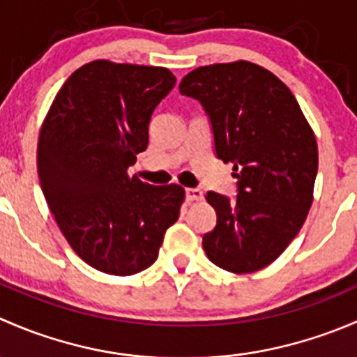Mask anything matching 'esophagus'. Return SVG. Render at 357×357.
<instances>
[{
  "mask_svg": "<svg viewBox=\"0 0 357 357\" xmlns=\"http://www.w3.org/2000/svg\"><path fill=\"white\" fill-rule=\"evenodd\" d=\"M185 195H186V202H197L204 199V192L199 188H188L185 192Z\"/></svg>",
  "mask_w": 357,
  "mask_h": 357,
  "instance_id": "1",
  "label": "esophagus"
}]
</instances>
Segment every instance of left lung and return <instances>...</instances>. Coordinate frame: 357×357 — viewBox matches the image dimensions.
Wrapping results in <instances>:
<instances>
[{
    "instance_id": "8db88e82",
    "label": "left lung",
    "mask_w": 357,
    "mask_h": 357,
    "mask_svg": "<svg viewBox=\"0 0 357 357\" xmlns=\"http://www.w3.org/2000/svg\"><path fill=\"white\" fill-rule=\"evenodd\" d=\"M179 93L211 122L214 153L233 164L236 197L208 192L218 222L207 257L231 273H254L280 257L304 225L318 174V145L291 91L250 62L215 63L185 75Z\"/></svg>"
}]
</instances>
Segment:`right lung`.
<instances>
[{"label": "right lung", "instance_id": "obj_1", "mask_svg": "<svg viewBox=\"0 0 357 357\" xmlns=\"http://www.w3.org/2000/svg\"><path fill=\"white\" fill-rule=\"evenodd\" d=\"M174 84L162 67L86 63L62 86L39 132L38 176L50 211L75 254L102 273L150 268L178 221L181 186L128 176Z\"/></svg>", "mask_w": 357, "mask_h": 357}]
</instances>
